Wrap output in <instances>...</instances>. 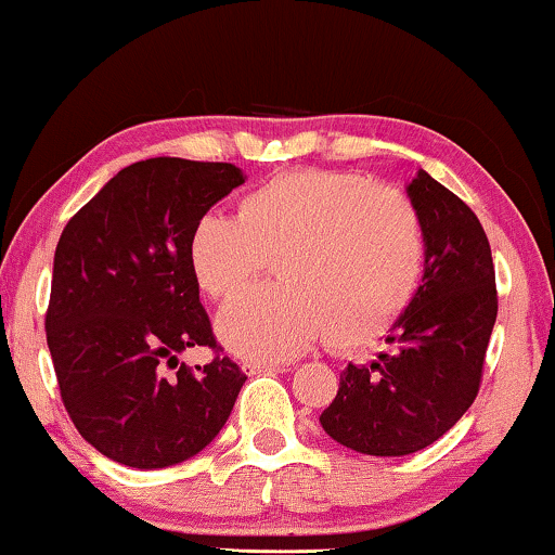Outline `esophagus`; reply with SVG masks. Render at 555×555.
<instances>
[{
    "label": "esophagus",
    "mask_w": 555,
    "mask_h": 555,
    "mask_svg": "<svg viewBox=\"0 0 555 555\" xmlns=\"http://www.w3.org/2000/svg\"><path fill=\"white\" fill-rule=\"evenodd\" d=\"M241 370L246 374H274V372H288V364H267V362H244Z\"/></svg>",
    "instance_id": "1"
}]
</instances>
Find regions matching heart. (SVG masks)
<instances>
[{
  "label": "heart",
  "instance_id": "heart-1",
  "mask_svg": "<svg viewBox=\"0 0 555 555\" xmlns=\"http://www.w3.org/2000/svg\"><path fill=\"white\" fill-rule=\"evenodd\" d=\"M203 294H244L267 261L279 286L248 294L218 314L231 352L279 362L326 334L334 349L382 337L410 307L425 267L423 223L389 185L337 170H284L236 203V221L203 214L189 236Z\"/></svg>",
  "mask_w": 555,
  "mask_h": 555
}]
</instances>
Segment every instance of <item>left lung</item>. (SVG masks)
<instances>
[{
    "instance_id": "8db88e82",
    "label": "left lung",
    "mask_w": 555,
    "mask_h": 555,
    "mask_svg": "<svg viewBox=\"0 0 555 555\" xmlns=\"http://www.w3.org/2000/svg\"><path fill=\"white\" fill-rule=\"evenodd\" d=\"M408 196L423 223V284L387 334L392 349L370 366L347 364L319 417L332 440L362 455H410L465 415L498 317L495 267L478 216L425 170Z\"/></svg>"
}]
</instances>
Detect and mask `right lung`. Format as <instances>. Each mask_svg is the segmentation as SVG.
<instances>
[{"label":"right lung","instance_id":"right-lung-1","mask_svg":"<svg viewBox=\"0 0 555 555\" xmlns=\"http://www.w3.org/2000/svg\"><path fill=\"white\" fill-rule=\"evenodd\" d=\"M246 181L231 163L147 158L122 168L62 231L44 330L67 415L115 463L155 470L206 448L246 374L216 345L189 261L193 223ZM176 369V373H170Z\"/></svg>","mask_w":555,"mask_h":555}]
</instances>
